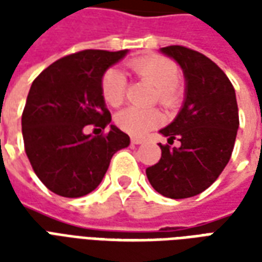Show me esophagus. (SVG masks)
<instances>
[{
  "label": "esophagus",
  "mask_w": 262,
  "mask_h": 262,
  "mask_svg": "<svg viewBox=\"0 0 262 262\" xmlns=\"http://www.w3.org/2000/svg\"><path fill=\"white\" fill-rule=\"evenodd\" d=\"M132 144H140V143H143L142 139H139V137H132L130 139Z\"/></svg>",
  "instance_id": "34e87169"
}]
</instances>
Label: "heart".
<instances>
[{"instance_id": "obj_1", "label": "heart", "mask_w": 262, "mask_h": 262, "mask_svg": "<svg viewBox=\"0 0 262 262\" xmlns=\"http://www.w3.org/2000/svg\"><path fill=\"white\" fill-rule=\"evenodd\" d=\"M132 74L154 85V99L167 108H172L181 97L178 84V69L172 60L151 54L132 59L127 64ZM101 95L109 106H119L125 101L126 77L118 69H109L101 77ZM120 130L132 136H144L161 123V114L154 108H126L115 116Z\"/></svg>"}]
</instances>
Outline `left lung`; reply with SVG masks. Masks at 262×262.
Masks as SVG:
<instances>
[{"mask_svg":"<svg viewBox=\"0 0 262 262\" xmlns=\"http://www.w3.org/2000/svg\"><path fill=\"white\" fill-rule=\"evenodd\" d=\"M161 53L181 66L185 101L174 122L160 133L161 159L146 170L151 187L163 196L184 199L203 192L225 170L238 129L236 92L219 66L184 46H167ZM177 138L178 148L170 144Z\"/></svg>","mask_w":262,"mask_h":262,"instance_id":"1","label":"left lung"}]
</instances>
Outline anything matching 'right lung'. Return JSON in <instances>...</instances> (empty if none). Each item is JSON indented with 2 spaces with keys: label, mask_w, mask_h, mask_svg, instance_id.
Returning a JSON list of instances; mask_svg holds the SVG:
<instances>
[{
  "label": "right lung",
  "mask_w": 262,
  "mask_h": 262,
  "mask_svg": "<svg viewBox=\"0 0 262 262\" xmlns=\"http://www.w3.org/2000/svg\"><path fill=\"white\" fill-rule=\"evenodd\" d=\"M127 50H82L61 57L32 82L22 112V136L37 178L52 192L80 198L101 184L111 159L130 139L116 126L103 130L111 112L101 95V77Z\"/></svg>",
  "instance_id": "obj_1"
}]
</instances>
